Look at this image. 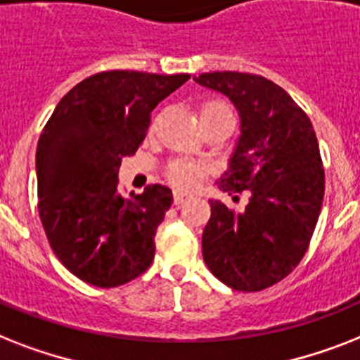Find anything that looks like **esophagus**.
I'll return each mask as SVG.
<instances>
[{
    "instance_id": "esophagus-1",
    "label": "esophagus",
    "mask_w": 360,
    "mask_h": 360,
    "mask_svg": "<svg viewBox=\"0 0 360 360\" xmlns=\"http://www.w3.org/2000/svg\"><path fill=\"white\" fill-rule=\"evenodd\" d=\"M190 198H192V194H188V192H174V203L175 205H183L185 201H188Z\"/></svg>"
}]
</instances>
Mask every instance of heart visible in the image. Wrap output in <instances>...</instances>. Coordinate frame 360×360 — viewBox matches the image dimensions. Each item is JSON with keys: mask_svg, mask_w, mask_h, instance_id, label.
Segmentation results:
<instances>
[{"mask_svg": "<svg viewBox=\"0 0 360 360\" xmlns=\"http://www.w3.org/2000/svg\"><path fill=\"white\" fill-rule=\"evenodd\" d=\"M221 116H231V110L224 101H218V99H210L200 107V120L205 122V120L212 118H221ZM203 174V168H201L198 162L188 159H177L174 160L170 166H168V179L174 183L175 186L179 188H188L200 179V175Z\"/></svg>", "mask_w": 360, "mask_h": 360, "instance_id": "b5f03b06", "label": "heart"}]
</instances>
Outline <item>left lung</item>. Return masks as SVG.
Returning <instances> with one entry per match:
<instances>
[{"mask_svg":"<svg viewBox=\"0 0 360 360\" xmlns=\"http://www.w3.org/2000/svg\"><path fill=\"white\" fill-rule=\"evenodd\" d=\"M194 81L238 110L240 136L216 185L250 195L240 212L209 201L203 261L235 290H264L296 268L316 227L326 188L316 133L302 107L261 75L212 72Z\"/></svg>","mask_w":360,"mask_h":360,"instance_id":"obj_1","label":"left lung"}]
</instances>
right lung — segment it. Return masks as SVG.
<instances>
[{
	"label": "right lung",
	"mask_w": 360,
	"mask_h": 360,
	"mask_svg": "<svg viewBox=\"0 0 360 360\" xmlns=\"http://www.w3.org/2000/svg\"><path fill=\"white\" fill-rule=\"evenodd\" d=\"M188 79L129 70L90 75L58 101L44 127L38 212L53 253L81 281L112 288L153 262L155 231L174 201L172 190L150 185L124 198L118 172L142 144L151 110Z\"/></svg>",
	"instance_id": "1"
}]
</instances>
